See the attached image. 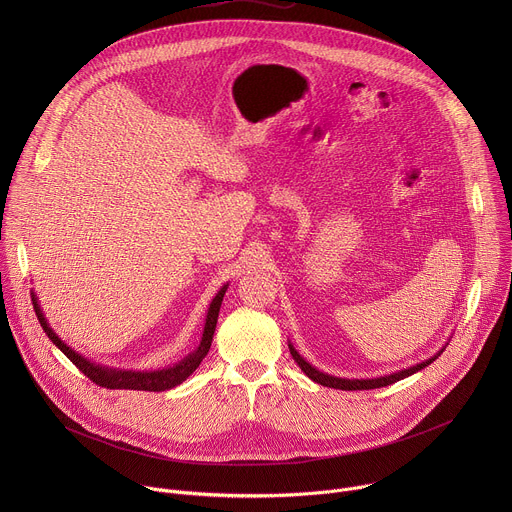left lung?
I'll return each instance as SVG.
<instances>
[{
	"instance_id": "1",
	"label": "left lung",
	"mask_w": 512,
	"mask_h": 512,
	"mask_svg": "<svg viewBox=\"0 0 512 512\" xmlns=\"http://www.w3.org/2000/svg\"><path fill=\"white\" fill-rule=\"evenodd\" d=\"M444 350V348H442ZM442 350L437 352L435 356H431V358H427V360H423V362H419V364H415V367H409V369H403V371H397V373H391V375H385V377H377V379H340V377H332V375H326V373H322V371H318V369H314L310 362H306L302 356H300V352L289 344V352H291V356H294V360L300 364V369L314 381V383H318V385H324V387H330V389H342V391H369V389H379V387H387V385H393V383H397V381H401V379H405V377H411L413 373H417V371H421V369H425L427 364H431L437 356L442 354Z\"/></svg>"
}]
</instances>
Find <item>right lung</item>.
I'll return each instance as SVG.
<instances>
[{
  "label": "right lung",
  "mask_w": 512,
  "mask_h": 512,
  "mask_svg": "<svg viewBox=\"0 0 512 512\" xmlns=\"http://www.w3.org/2000/svg\"><path fill=\"white\" fill-rule=\"evenodd\" d=\"M225 291H227V285H223L221 289H218V294L210 302V308H208V314H206L204 332H202V340H200L198 348L194 352H190L188 356H184L180 362H176L174 367H168V369H162V371H121V369L101 367V364H95V362L87 360L85 356H81L79 352H75L70 346H66L56 336V332L48 326V322H46V318H44V314H42V310L38 306V300L34 296V291H32V304H34V312H36L38 322L44 328L46 336L95 385L105 387V389H131V391H154V393H158V391L174 389L180 383H184L198 369V364L202 362V358L208 354L210 342H212V336H214V328H216V320H218V312H221V304H223V298H225Z\"/></svg>",
  "instance_id": "obj_1"
}]
</instances>
